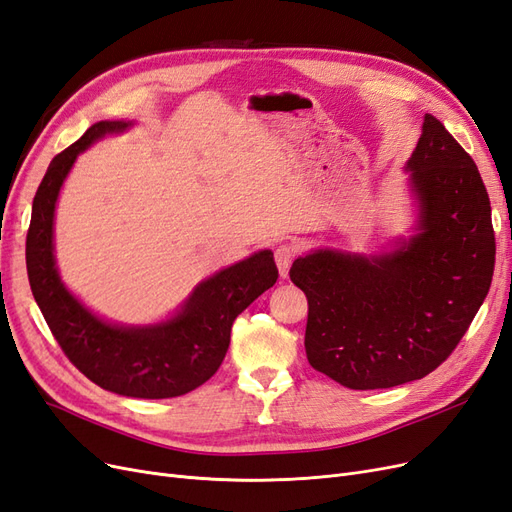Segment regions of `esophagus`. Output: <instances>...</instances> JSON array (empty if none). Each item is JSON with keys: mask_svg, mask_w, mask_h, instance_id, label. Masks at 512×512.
Wrapping results in <instances>:
<instances>
[{"mask_svg": "<svg viewBox=\"0 0 512 512\" xmlns=\"http://www.w3.org/2000/svg\"><path fill=\"white\" fill-rule=\"evenodd\" d=\"M294 256H296V245H292V243H281L275 250V262H277V269H279L281 277L288 275V269H290Z\"/></svg>", "mask_w": 512, "mask_h": 512, "instance_id": "34e87169", "label": "esophagus"}]
</instances>
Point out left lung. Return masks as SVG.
Wrapping results in <instances>:
<instances>
[{
    "mask_svg": "<svg viewBox=\"0 0 512 512\" xmlns=\"http://www.w3.org/2000/svg\"><path fill=\"white\" fill-rule=\"evenodd\" d=\"M407 171L417 235L383 256L317 250L290 279L307 296L309 364L349 390H381L430 375L466 334L496 264L481 173L434 116Z\"/></svg>",
    "mask_w": 512,
    "mask_h": 512,
    "instance_id": "1",
    "label": "left lung"
}]
</instances>
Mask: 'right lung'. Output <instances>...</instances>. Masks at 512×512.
I'll use <instances>...</instances> for the list:
<instances>
[{"label": "right lung", "instance_id": "obj_1", "mask_svg": "<svg viewBox=\"0 0 512 512\" xmlns=\"http://www.w3.org/2000/svg\"><path fill=\"white\" fill-rule=\"evenodd\" d=\"M129 122L101 120L76 144L52 158L33 197L27 233V275L52 337L82 375L99 387L131 398H175L197 390L220 368L235 317L277 281L273 252L262 250L211 275L171 320L127 328L99 320L61 284L55 267L52 222L63 180L76 156L105 133Z\"/></svg>", "mask_w": 512, "mask_h": 512}]
</instances>
